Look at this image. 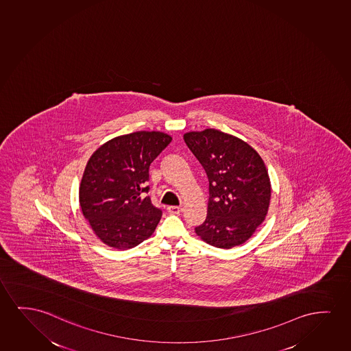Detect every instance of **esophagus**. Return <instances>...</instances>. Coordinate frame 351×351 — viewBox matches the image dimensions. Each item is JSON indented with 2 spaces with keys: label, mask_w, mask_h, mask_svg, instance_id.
I'll list each match as a JSON object with an SVG mask.
<instances>
[{
  "label": "esophagus",
  "mask_w": 351,
  "mask_h": 351,
  "mask_svg": "<svg viewBox=\"0 0 351 351\" xmlns=\"http://www.w3.org/2000/svg\"><path fill=\"white\" fill-rule=\"evenodd\" d=\"M182 206H168V212L173 213V215H178L182 212Z\"/></svg>",
  "instance_id": "obj_1"
}]
</instances>
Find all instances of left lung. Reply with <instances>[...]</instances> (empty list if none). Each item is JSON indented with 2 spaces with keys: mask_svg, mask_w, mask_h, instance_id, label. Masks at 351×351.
<instances>
[{
  "mask_svg": "<svg viewBox=\"0 0 351 351\" xmlns=\"http://www.w3.org/2000/svg\"><path fill=\"white\" fill-rule=\"evenodd\" d=\"M208 178L207 216L195 232L208 245L229 250L242 245L265 221L271 183L264 160L252 146L221 130L183 135Z\"/></svg>",
  "mask_w": 351,
  "mask_h": 351,
  "instance_id": "8db88e82",
  "label": "left lung"
}]
</instances>
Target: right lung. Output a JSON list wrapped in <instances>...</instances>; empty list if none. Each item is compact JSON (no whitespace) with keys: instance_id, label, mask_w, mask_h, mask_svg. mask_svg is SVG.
<instances>
[{"instance_id":"1","label":"right lung","mask_w":351,"mask_h":351,"mask_svg":"<svg viewBox=\"0 0 351 351\" xmlns=\"http://www.w3.org/2000/svg\"><path fill=\"white\" fill-rule=\"evenodd\" d=\"M171 140L162 132H135L109 140L88 159L79 202L106 245L130 250L154 234L162 210L143 193L149 191V165Z\"/></svg>"}]
</instances>
